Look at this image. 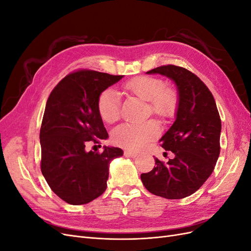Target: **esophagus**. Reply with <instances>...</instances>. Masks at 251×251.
I'll use <instances>...</instances> for the list:
<instances>
[{"mask_svg":"<svg viewBox=\"0 0 251 251\" xmlns=\"http://www.w3.org/2000/svg\"><path fill=\"white\" fill-rule=\"evenodd\" d=\"M125 155L126 156V157H132V158H135V157H137V153H134V151H125Z\"/></svg>","mask_w":251,"mask_h":251,"instance_id":"obj_1","label":"esophagus"}]
</instances>
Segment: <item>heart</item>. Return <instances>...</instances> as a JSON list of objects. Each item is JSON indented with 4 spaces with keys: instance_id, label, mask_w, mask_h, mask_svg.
<instances>
[{
    "instance_id": "heart-1",
    "label": "heart",
    "mask_w": 251,
    "mask_h": 251,
    "mask_svg": "<svg viewBox=\"0 0 251 251\" xmlns=\"http://www.w3.org/2000/svg\"><path fill=\"white\" fill-rule=\"evenodd\" d=\"M126 93L147 101V114L169 120L178 109V94L173 88L165 87V82L154 76H137L124 83ZM98 115L107 124H114L120 117L119 97L112 89H104L97 97ZM158 125L155 120H148L138 125H123L112 134L113 142L118 147L131 151H139L155 138Z\"/></svg>"
}]
</instances>
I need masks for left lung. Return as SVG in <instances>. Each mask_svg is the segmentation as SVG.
<instances>
[{
    "instance_id": "8db88e82",
    "label": "left lung",
    "mask_w": 251,
    "mask_h": 251,
    "mask_svg": "<svg viewBox=\"0 0 251 251\" xmlns=\"http://www.w3.org/2000/svg\"><path fill=\"white\" fill-rule=\"evenodd\" d=\"M147 73L162 74L176 82L179 103L176 120L159 140L175 157L166 163L155 158L156 166L140 178L153 195L185 198L198 191L215 169L221 149V118L209 89L193 72L165 65Z\"/></svg>"
}]
</instances>
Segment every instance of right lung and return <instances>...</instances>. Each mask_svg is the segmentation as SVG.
Masks as SVG:
<instances>
[{
	"label": "right lung",
	"mask_w": 251,
	"mask_h": 251,
	"mask_svg": "<svg viewBox=\"0 0 251 251\" xmlns=\"http://www.w3.org/2000/svg\"><path fill=\"white\" fill-rule=\"evenodd\" d=\"M121 78L80 69L68 74L49 95L40 131L41 171L67 203L87 204L102 195L110 162L124 154L119 148L105 147L101 153L86 151L87 143L108 138L96 101L100 92Z\"/></svg>",
	"instance_id": "right-lung-1"
}]
</instances>
